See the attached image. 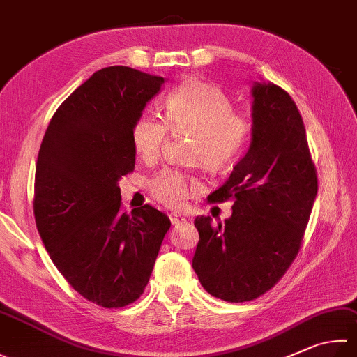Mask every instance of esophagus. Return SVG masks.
I'll return each instance as SVG.
<instances>
[{"label":"esophagus","instance_id":"obj_1","mask_svg":"<svg viewBox=\"0 0 357 357\" xmlns=\"http://www.w3.org/2000/svg\"><path fill=\"white\" fill-rule=\"evenodd\" d=\"M169 219H171L172 225H178V224H183V222H186L183 214H180V213H171Z\"/></svg>","mask_w":357,"mask_h":357}]
</instances>
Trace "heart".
<instances>
[{"instance_id": "b5f03b06", "label": "heart", "mask_w": 357, "mask_h": 357, "mask_svg": "<svg viewBox=\"0 0 357 357\" xmlns=\"http://www.w3.org/2000/svg\"><path fill=\"white\" fill-rule=\"evenodd\" d=\"M165 122L172 133H190L188 160L210 169L230 165L244 149L250 133L248 119L231 110L230 99L214 85L186 79L165 100ZM157 118L144 116L133 126L132 141L137 155L153 161L167 138V128ZM197 180L178 171H165L151 181V192L161 204L180 208L186 204Z\"/></svg>"}]
</instances>
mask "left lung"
<instances>
[{
    "label": "left lung",
    "instance_id": "8db88e82",
    "mask_svg": "<svg viewBox=\"0 0 357 357\" xmlns=\"http://www.w3.org/2000/svg\"><path fill=\"white\" fill-rule=\"evenodd\" d=\"M250 146L211 200L233 199V213L194 220L192 268L213 297L242 303L283 277L300 250L317 196V176L297 105L271 82L252 85Z\"/></svg>",
    "mask_w": 357,
    "mask_h": 357
}]
</instances>
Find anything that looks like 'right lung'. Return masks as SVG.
<instances>
[{"instance_id": "add662e5", "label": "right lung", "mask_w": 357, "mask_h": 357, "mask_svg": "<svg viewBox=\"0 0 357 357\" xmlns=\"http://www.w3.org/2000/svg\"><path fill=\"white\" fill-rule=\"evenodd\" d=\"M163 77L96 71L66 98L38 151L33 214L54 264L102 307L139 298L171 220L151 205L121 213L118 181L135 167L132 132Z\"/></svg>"}]
</instances>
